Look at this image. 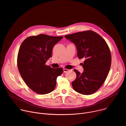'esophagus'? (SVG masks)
Returning a JSON list of instances; mask_svg holds the SVG:
<instances>
[{
  "label": "esophagus",
  "instance_id": "obj_1",
  "mask_svg": "<svg viewBox=\"0 0 126 126\" xmlns=\"http://www.w3.org/2000/svg\"><path fill=\"white\" fill-rule=\"evenodd\" d=\"M63 71H64V72L65 73H66V72H69L70 71L69 69H66V68H64L63 69Z\"/></svg>",
  "mask_w": 126,
  "mask_h": 126
}]
</instances>
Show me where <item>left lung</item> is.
I'll return each instance as SVG.
<instances>
[{
    "label": "left lung",
    "instance_id": "8db88e82",
    "mask_svg": "<svg viewBox=\"0 0 126 126\" xmlns=\"http://www.w3.org/2000/svg\"><path fill=\"white\" fill-rule=\"evenodd\" d=\"M74 42L79 59L85 60L82 64V74L76 69V79L72 83L74 90L85 95L95 93L102 86L109 73L111 65V54L105 40L92 30L65 35Z\"/></svg>",
    "mask_w": 126,
    "mask_h": 126
}]
</instances>
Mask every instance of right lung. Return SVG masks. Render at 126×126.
<instances>
[{"instance_id": "add662e5", "label": "right lung", "mask_w": 126, "mask_h": 126, "mask_svg": "<svg viewBox=\"0 0 126 126\" xmlns=\"http://www.w3.org/2000/svg\"><path fill=\"white\" fill-rule=\"evenodd\" d=\"M63 36L46 34L31 36L22 43L17 56V67L26 84L34 92L44 95L55 89L56 79L63 72L62 68L45 65L52 57L53 46Z\"/></svg>"}]
</instances>
